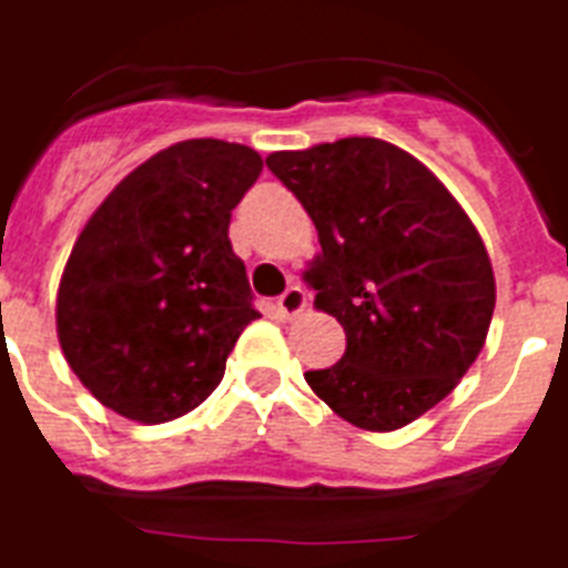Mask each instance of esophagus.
Wrapping results in <instances>:
<instances>
[{"label": "esophagus", "mask_w": 568, "mask_h": 568, "mask_svg": "<svg viewBox=\"0 0 568 568\" xmlns=\"http://www.w3.org/2000/svg\"><path fill=\"white\" fill-rule=\"evenodd\" d=\"M275 307H278V314L284 316V320H293V316L302 314L307 307V293L302 290V284H290V287L278 296Z\"/></svg>", "instance_id": "34e87169"}]
</instances>
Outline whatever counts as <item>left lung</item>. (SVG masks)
Instances as JSON below:
<instances>
[{"mask_svg": "<svg viewBox=\"0 0 568 568\" xmlns=\"http://www.w3.org/2000/svg\"><path fill=\"white\" fill-rule=\"evenodd\" d=\"M266 165L316 224L323 252L305 278L346 332L344 358L307 371V385L371 433L412 424L486 344L495 272L477 227L424 162L382 139L278 151Z\"/></svg>", "mask_w": 568, "mask_h": 568, "instance_id": "obj_1", "label": "left lung"}]
</instances>
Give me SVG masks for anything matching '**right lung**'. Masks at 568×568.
I'll use <instances>...</instances> for the list:
<instances>
[{
  "label": "right lung",
  "instance_id": "add662e5",
  "mask_svg": "<svg viewBox=\"0 0 568 568\" xmlns=\"http://www.w3.org/2000/svg\"><path fill=\"white\" fill-rule=\"evenodd\" d=\"M261 153L189 139L142 162L82 227L55 298L70 371L105 408L165 424L197 408L257 311L227 224Z\"/></svg>",
  "mask_w": 568,
  "mask_h": 568
}]
</instances>
